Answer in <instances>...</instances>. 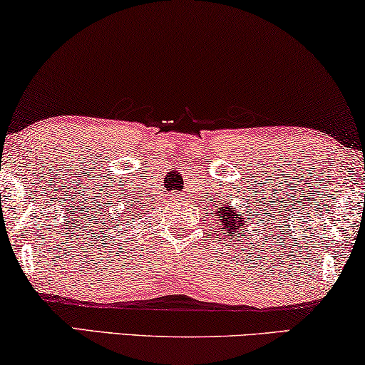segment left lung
Masks as SVG:
<instances>
[{"instance_id":"left-lung-1","label":"left lung","mask_w":365,"mask_h":365,"mask_svg":"<svg viewBox=\"0 0 365 365\" xmlns=\"http://www.w3.org/2000/svg\"><path fill=\"white\" fill-rule=\"evenodd\" d=\"M221 215H222V222H225V230L227 227V232H230V235H236V237H241V235L244 232L242 227H246L244 226V217L232 213V210L227 208V206H226V215L222 210H221Z\"/></svg>"}]
</instances>
